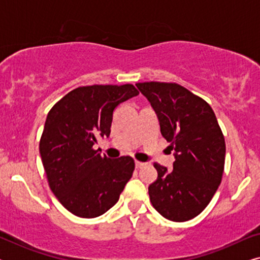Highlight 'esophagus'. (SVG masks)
<instances>
[{
    "label": "esophagus",
    "mask_w": 260,
    "mask_h": 260,
    "mask_svg": "<svg viewBox=\"0 0 260 260\" xmlns=\"http://www.w3.org/2000/svg\"><path fill=\"white\" fill-rule=\"evenodd\" d=\"M145 165L143 162H140V161H135V166H136V168H142Z\"/></svg>",
    "instance_id": "1"
}]
</instances>
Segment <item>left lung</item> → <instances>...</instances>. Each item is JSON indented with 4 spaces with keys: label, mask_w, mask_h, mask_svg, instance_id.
<instances>
[{
    "label": "left lung",
    "mask_w": 260,
    "mask_h": 260,
    "mask_svg": "<svg viewBox=\"0 0 260 260\" xmlns=\"http://www.w3.org/2000/svg\"><path fill=\"white\" fill-rule=\"evenodd\" d=\"M157 115L162 136L175 161L168 170L154 163L151 205L162 216L182 222L200 214L218 189L226 145L215 113L204 99L175 83H137Z\"/></svg>",
    "instance_id": "1"
}]
</instances>
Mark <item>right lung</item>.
Returning <instances> with one entry per match:
<instances>
[{
	"label": "right lung",
	"instance_id": "add662e5",
	"mask_svg": "<svg viewBox=\"0 0 260 260\" xmlns=\"http://www.w3.org/2000/svg\"><path fill=\"white\" fill-rule=\"evenodd\" d=\"M138 93L131 84L80 86L48 112L39 145L42 165L53 194L72 214H104L133 176V157L101 156L93 144L110 136L113 110Z\"/></svg>",
	"mask_w": 260,
	"mask_h": 260
}]
</instances>
